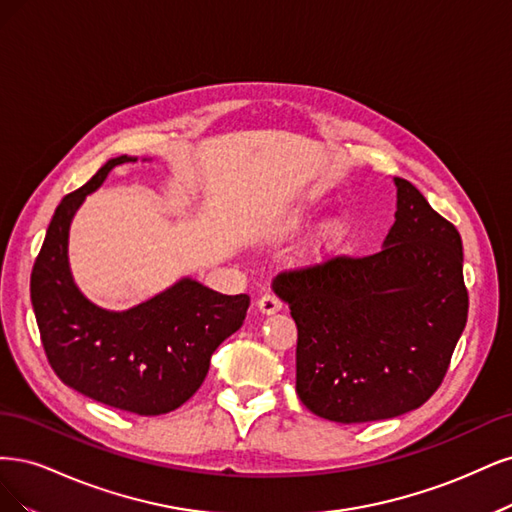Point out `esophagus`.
<instances>
[{"label":"esophagus","instance_id":"34e87169","mask_svg":"<svg viewBox=\"0 0 512 512\" xmlns=\"http://www.w3.org/2000/svg\"><path fill=\"white\" fill-rule=\"evenodd\" d=\"M257 308L263 312V315H274V312H278L280 308H283V302H280L276 295L266 293V295H261V298H259Z\"/></svg>","mask_w":512,"mask_h":512}]
</instances>
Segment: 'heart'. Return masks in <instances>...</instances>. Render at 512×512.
<instances>
[{
  "mask_svg": "<svg viewBox=\"0 0 512 512\" xmlns=\"http://www.w3.org/2000/svg\"><path fill=\"white\" fill-rule=\"evenodd\" d=\"M349 227H351V221L344 212L332 214V217L325 219L319 227L317 238H315L317 251L334 249V246H338L346 238V234H349Z\"/></svg>",
  "mask_w": 512,
  "mask_h": 512,
  "instance_id": "heart-1",
  "label": "heart"
}]
</instances>
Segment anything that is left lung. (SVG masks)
Wrapping results in <instances>:
<instances>
[{
    "label": "left lung",
    "mask_w": 512,
    "mask_h": 512,
    "mask_svg": "<svg viewBox=\"0 0 512 512\" xmlns=\"http://www.w3.org/2000/svg\"><path fill=\"white\" fill-rule=\"evenodd\" d=\"M383 249L278 274L298 325L295 391L317 417L366 423L432 398L468 319L464 251L453 223L404 178Z\"/></svg>",
    "instance_id": "left-lung-1"
}]
</instances>
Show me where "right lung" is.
I'll return each instance as SVG.
<instances>
[{"instance_id":"1","label":"right lung","mask_w":512,"mask_h":512,"mask_svg":"<svg viewBox=\"0 0 512 512\" xmlns=\"http://www.w3.org/2000/svg\"><path fill=\"white\" fill-rule=\"evenodd\" d=\"M114 157L78 191L65 195L31 272V304L48 364L61 381L106 406L163 415L200 389L217 346L242 327L251 298L223 295L180 278L134 308L95 306L76 287L70 261V223L85 197L121 163Z\"/></svg>"}]
</instances>
